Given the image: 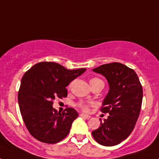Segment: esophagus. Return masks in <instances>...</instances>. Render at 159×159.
<instances>
[{
    "label": "esophagus",
    "mask_w": 159,
    "mask_h": 159,
    "mask_svg": "<svg viewBox=\"0 0 159 159\" xmlns=\"http://www.w3.org/2000/svg\"><path fill=\"white\" fill-rule=\"evenodd\" d=\"M80 116L85 119H89L90 118H91V116H88V115H85V114H83V113L80 114Z\"/></svg>",
    "instance_id": "obj_1"
}]
</instances>
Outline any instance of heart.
<instances>
[{
    "label": "heart",
    "mask_w": 159,
    "mask_h": 159,
    "mask_svg": "<svg viewBox=\"0 0 159 159\" xmlns=\"http://www.w3.org/2000/svg\"><path fill=\"white\" fill-rule=\"evenodd\" d=\"M99 80V79L93 78V79H92L91 80H90V82H91V81H93V80ZM78 106L80 107L82 110H84V111H88V105L85 104V103H84V102H79Z\"/></svg>",
    "instance_id": "1"
}]
</instances>
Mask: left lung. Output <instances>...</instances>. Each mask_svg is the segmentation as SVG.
Masks as SVG:
<instances>
[{
  "label": "left lung",
  "mask_w": 159,
  "mask_h": 159,
  "mask_svg": "<svg viewBox=\"0 0 159 159\" xmlns=\"http://www.w3.org/2000/svg\"><path fill=\"white\" fill-rule=\"evenodd\" d=\"M92 71L103 75L109 86L101 109L109 116L92 132V136L102 146L118 145L134 130L141 109L143 88L135 71L120 63L102 64Z\"/></svg>",
  "instance_id": "8db88e82"
}]
</instances>
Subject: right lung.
<instances>
[{"mask_svg":"<svg viewBox=\"0 0 159 159\" xmlns=\"http://www.w3.org/2000/svg\"><path fill=\"white\" fill-rule=\"evenodd\" d=\"M85 71L68 70L54 62H40L25 73L18 103L25 126L35 139L53 144L68 134L78 112L71 107L58 112L52 107V101L67 96L66 87Z\"/></svg>","mask_w":159,"mask_h":159,"instance_id":"right-lung-1","label":"right lung"}]
</instances>
